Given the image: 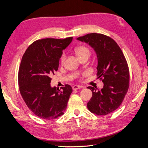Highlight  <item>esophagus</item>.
<instances>
[{
  "label": "esophagus",
  "mask_w": 148,
  "mask_h": 148,
  "mask_svg": "<svg viewBox=\"0 0 148 148\" xmlns=\"http://www.w3.org/2000/svg\"><path fill=\"white\" fill-rule=\"evenodd\" d=\"M82 86H77V85H75L73 87H72V88H73V90H77V89H79L80 88H82Z\"/></svg>",
  "instance_id": "obj_1"
}]
</instances>
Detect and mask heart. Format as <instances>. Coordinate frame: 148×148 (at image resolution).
Listing matches in <instances>:
<instances>
[{
    "label": "heart",
    "instance_id": "obj_1",
    "mask_svg": "<svg viewBox=\"0 0 148 148\" xmlns=\"http://www.w3.org/2000/svg\"><path fill=\"white\" fill-rule=\"evenodd\" d=\"M75 53L77 55L78 58L82 57L84 56H89L90 55V50L86 46H79L77 47L75 50ZM66 59V53H63L61 57V62L63 63L65 61Z\"/></svg>",
    "mask_w": 148,
    "mask_h": 148
}]
</instances>
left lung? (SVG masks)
Here are the masks:
<instances>
[{
    "label": "left lung",
    "instance_id": "1",
    "mask_svg": "<svg viewBox=\"0 0 148 148\" xmlns=\"http://www.w3.org/2000/svg\"><path fill=\"white\" fill-rule=\"evenodd\" d=\"M91 46L98 59L97 77L103 82L101 90L87 87L92 95L87 104L90 112L105 116L113 112L122 103L129 87V68L121 49L107 36L91 33L77 38Z\"/></svg>",
    "mask_w": 148,
    "mask_h": 148
}]
</instances>
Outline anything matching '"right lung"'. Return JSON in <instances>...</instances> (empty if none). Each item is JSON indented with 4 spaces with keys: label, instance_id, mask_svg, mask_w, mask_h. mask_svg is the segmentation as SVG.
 <instances>
[{
    "label": "right lung",
    "instance_id": "obj_1",
    "mask_svg": "<svg viewBox=\"0 0 148 148\" xmlns=\"http://www.w3.org/2000/svg\"><path fill=\"white\" fill-rule=\"evenodd\" d=\"M73 38H46L32 43L22 58L18 70L20 94L36 116L51 120L64 114L72 92L66 84L61 89L52 87L50 76L58 70L59 59Z\"/></svg>",
    "mask_w": 148,
    "mask_h": 148
}]
</instances>
